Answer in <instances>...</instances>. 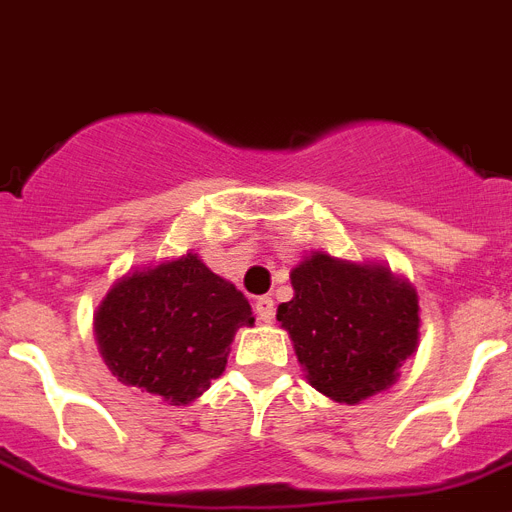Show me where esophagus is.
I'll return each mask as SVG.
<instances>
[{
	"label": "esophagus",
	"mask_w": 512,
	"mask_h": 512,
	"mask_svg": "<svg viewBox=\"0 0 512 512\" xmlns=\"http://www.w3.org/2000/svg\"><path fill=\"white\" fill-rule=\"evenodd\" d=\"M253 311H256V316H259L261 322H272L274 301L269 298V295H261V298H256V303H253Z\"/></svg>",
	"instance_id": "1"
}]
</instances>
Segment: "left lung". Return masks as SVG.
Here are the masks:
<instances>
[{"mask_svg":"<svg viewBox=\"0 0 512 512\" xmlns=\"http://www.w3.org/2000/svg\"><path fill=\"white\" fill-rule=\"evenodd\" d=\"M293 301L277 322L293 340L308 384L356 405L398 382L418 350L421 316L411 282L379 261H342L311 251L290 272Z\"/></svg>","mask_w":512,"mask_h":512,"instance_id":"left-lung-1","label":"left lung"}]
</instances>
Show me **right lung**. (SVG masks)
Instances as JSON below:
<instances>
[{
    "mask_svg": "<svg viewBox=\"0 0 512 512\" xmlns=\"http://www.w3.org/2000/svg\"><path fill=\"white\" fill-rule=\"evenodd\" d=\"M253 322L246 295L188 251L117 277L94 311V335L122 384L188 405L222 377L235 332Z\"/></svg>",
    "mask_w": 512,
    "mask_h": 512,
    "instance_id": "1",
    "label": "right lung"
}]
</instances>
